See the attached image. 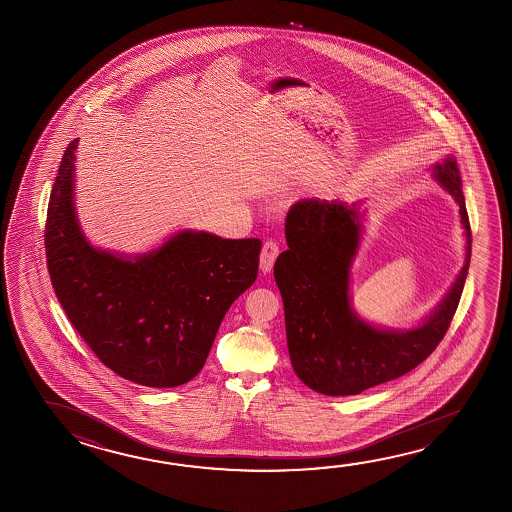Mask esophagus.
<instances>
[{"instance_id": "obj_1", "label": "esophagus", "mask_w": 512, "mask_h": 512, "mask_svg": "<svg viewBox=\"0 0 512 512\" xmlns=\"http://www.w3.org/2000/svg\"><path fill=\"white\" fill-rule=\"evenodd\" d=\"M278 253H280L278 243L271 241V239L264 243L262 252H260V271H262V273H268V271L273 269V264H275V260H277Z\"/></svg>"}]
</instances>
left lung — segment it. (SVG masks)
Segmentation results:
<instances>
[{"label":"left lung","mask_w":512,"mask_h":512,"mask_svg":"<svg viewBox=\"0 0 512 512\" xmlns=\"http://www.w3.org/2000/svg\"><path fill=\"white\" fill-rule=\"evenodd\" d=\"M433 180L460 208L466 259L439 305L412 329H386L363 320L350 304L363 212L359 203L300 199L286 217V252L273 275L286 314L291 365L304 385L323 395H356L410 372L430 356L457 311L471 260V226L457 160L433 167Z\"/></svg>","instance_id":"8db88e82"}]
</instances>
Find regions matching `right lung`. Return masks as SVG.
<instances>
[{"instance_id": "obj_1", "label": "right lung", "mask_w": 512, "mask_h": 512, "mask_svg": "<svg viewBox=\"0 0 512 512\" xmlns=\"http://www.w3.org/2000/svg\"><path fill=\"white\" fill-rule=\"evenodd\" d=\"M64 151L46 214L55 295L97 358L136 385L172 388L199 374L226 311L259 271V239L181 230L153 252L91 246L75 203V151Z\"/></svg>"}]
</instances>
